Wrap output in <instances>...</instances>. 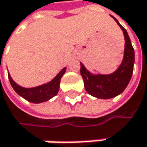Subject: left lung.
<instances>
[{"label":"left lung","instance_id":"obj_1","mask_svg":"<svg viewBox=\"0 0 147 147\" xmlns=\"http://www.w3.org/2000/svg\"><path fill=\"white\" fill-rule=\"evenodd\" d=\"M112 18L120 26L124 36V52L121 64L111 74H93L80 63V73L86 92L98 99L108 100L121 94L127 87L133 73L135 61L134 49L127 31L114 16Z\"/></svg>","mask_w":147,"mask_h":147}]
</instances>
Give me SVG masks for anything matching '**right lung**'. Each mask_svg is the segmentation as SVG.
Segmentation results:
<instances>
[{"label": "right lung", "mask_w": 147, "mask_h": 147, "mask_svg": "<svg viewBox=\"0 0 147 147\" xmlns=\"http://www.w3.org/2000/svg\"><path fill=\"white\" fill-rule=\"evenodd\" d=\"M65 71H66V67L61 69L51 81L43 84L41 86L31 87V88H25L20 86L19 84H18L12 79L9 73H8V75L11 86L13 87V89L16 93L19 96H21V97H23L24 100L32 103L38 104L49 100L58 93L61 78H63Z\"/></svg>", "instance_id": "add662e5"}]
</instances>
